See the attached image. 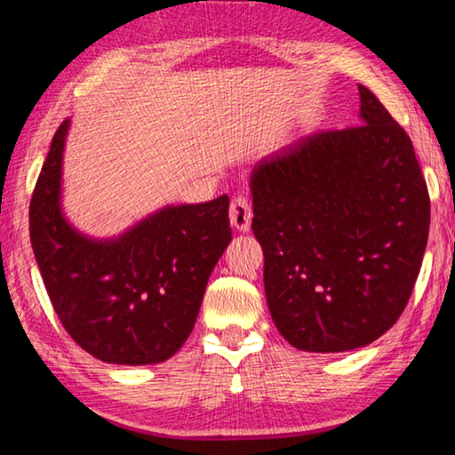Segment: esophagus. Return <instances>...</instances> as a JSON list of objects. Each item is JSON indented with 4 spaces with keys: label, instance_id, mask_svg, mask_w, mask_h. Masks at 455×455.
I'll return each instance as SVG.
<instances>
[{
    "label": "esophagus",
    "instance_id": "obj_1",
    "mask_svg": "<svg viewBox=\"0 0 455 455\" xmlns=\"http://www.w3.org/2000/svg\"><path fill=\"white\" fill-rule=\"evenodd\" d=\"M251 220H252V206L251 200L244 195H236L233 200H230V222L236 230L241 233H246L251 228Z\"/></svg>",
    "mask_w": 455,
    "mask_h": 455
}]
</instances>
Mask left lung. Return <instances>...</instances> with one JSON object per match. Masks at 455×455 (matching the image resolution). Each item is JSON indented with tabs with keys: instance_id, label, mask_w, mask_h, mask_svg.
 Returning <instances> with one entry per match:
<instances>
[{
	"instance_id": "obj_1",
	"label": "left lung",
	"mask_w": 455,
	"mask_h": 455,
	"mask_svg": "<svg viewBox=\"0 0 455 455\" xmlns=\"http://www.w3.org/2000/svg\"><path fill=\"white\" fill-rule=\"evenodd\" d=\"M361 124L255 166L252 233L271 317L292 347H363L395 325L426 252L429 195L411 138L359 86Z\"/></svg>"
}]
</instances>
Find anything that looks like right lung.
I'll list each match as a JSON object with an SVG mask.
<instances>
[{
    "label": "right lung",
    "mask_w": 455,
    "mask_h": 455,
    "mask_svg": "<svg viewBox=\"0 0 455 455\" xmlns=\"http://www.w3.org/2000/svg\"><path fill=\"white\" fill-rule=\"evenodd\" d=\"M70 120L53 134L29 203V236L61 325L106 363L172 357L195 327L206 283L233 238L228 196L166 206L112 241L68 225L60 209Z\"/></svg>",
    "instance_id": "1"
}]
</instances>
